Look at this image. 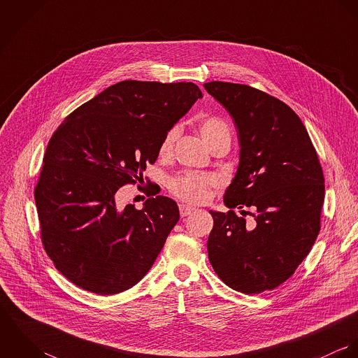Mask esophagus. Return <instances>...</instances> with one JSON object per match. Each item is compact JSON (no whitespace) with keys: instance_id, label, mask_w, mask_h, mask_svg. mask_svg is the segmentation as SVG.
Here are the masks:
<instances>
[{"instance_id":"esophagus-1","label":"esophagus","mask_w":358,"mask_h":358,"mask_svg":"<svg viewBox=\"0 0 358 358\" xmlns=\"http://www.w3.org/2000/svg\"><path fill=\"white\" fill-rule=\"evenodd\" d=\"M194 210H196V208H193V206H190V205H179V212H180V216H183V217L192 215Z\"/></svg>"}]
</instances>
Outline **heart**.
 <instances>
[{
  "mask_svg": "<svg viewBox=\"0 0 358 358\" xmlns=\"http://www.w3.org/2000/svg\"><path fill=\"white\" fill-rule=\"evenodd\" d=\"M178 132H179V127L176 125V127H172L165 134V136L162 138L161 145H159V153L166 154L171 150V148L178 136ZM200 132L208 145L212 139H215L220 134L230 135V131H229V127L226 125V122H223L222 120L215 118V117H209V118H205L201 121ZM212 186H213L212 176L193 172V171L179 172L175 176L169 178V180H168V189L173 196H176L178 199H180L183 201L193 203V204L204 203L209 194V189Z\"/></svg>",
  "mask_w": 358,
  "mask_h": 358,
  "instance_id": "heart-1",
  "label": "heart"
}]
</instances>
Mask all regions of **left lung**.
Returning <instances> with one entry per match:
<instances>
[{
  "mask_svg": "<svg viewBox=\"0 0 358 358\" xmlns=\"http://www.w3.org/2000/svg\"><path fill=\"white\" fill-rule=\"evenodd\" d=\"M204 88L233 117L240 164L223 201L209 210L208 257L230 288L252 295L287 281L310 252L321 229L324 175L296 113L252 87L212 81ZM252 207L248 225L232 208Z\"/></svg>",
  "mask_w": 358,
  "mask_h": 358,
  "instance_id": "8db88e82",
  "label": "left lung"
}]
</instances>
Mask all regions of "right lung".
I'll use <instances>...</instances> for the list:
<instances>
[{"label": "right lung", "instance_id": "obj_1", "mask_svg": "<svg viewBox=\"0 0 358 358\" xmlns=\"http://www.w3.org/2000/svg\"><path fill=\"white\" fill-rule=\"evenodd\" d=\"M201 98L193 83L127 80L77 107L53 132L34 199L44 250L73 284L114 295L150 270L179 208L152 192L143 209H118L115 193L143 180L165 134Z\"/></svg>", "mask_w": 358, "mask_h": 358}]
</instances>
